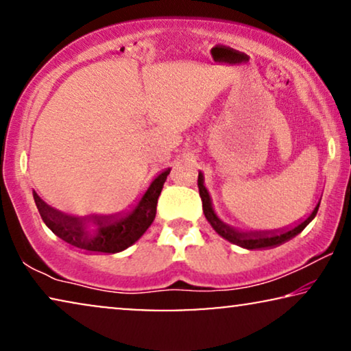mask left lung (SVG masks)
Returning a JSON list of instances; mask_svg holds the SVG:
<instances>
[{"instance_id":"left-lung-1","label":"left lung","mask_w":351,"mask_h":351,"mask_svg":"<svg viewBox=\"0 0 351 351\" xmlns=\"http://www.w3.org/2000/svg\"><path fill=\"white\" fill-rule=\"evenodd\" d=\"M198 189H199L201 201H203V213L206 215V219H208V222L213 225V228L220 234V237L244 249L275 247V246H280L282 243L289 241V239L297 237V234H299L302 230H304L306 225L315 219V215L318 213V208H319V203H318L315 206L313 213H311L305 220H302V222L297 223L295 227L273 230V232H239V230H234L230 227V225L223 223L222 220L217 217V214L214 213L213 201H210V196L208 193V190H206L204 177L201 172L198 174Z\"/></svg>"}]
</instances>
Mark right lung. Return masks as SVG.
<instances>
[{
    "instance_id": "add662e5",
    "label": "right lung",
    "mask_w": 351,
    "mask_h": 351,
    "mask_svg": "<svg viewBox=\"0 0 351 351\" xmlns=\"http://www.w3.org/2000/svg\"><path fill=\"white\" fill-rule=\"evenodd\" d=\"M169 172L171 169L162 171L152 182L136 208L124 215L114 214L73 217V215H66L47 206L36 195V191H33V198H35L38 213H40L43 222L62 241L86 252L114 254L132 246L155 220L158 198H160L162 185H165ZM88 221L95 223L98 227L94 232H89L87 230Z\"/></svg>"
}]
</instances>
